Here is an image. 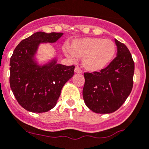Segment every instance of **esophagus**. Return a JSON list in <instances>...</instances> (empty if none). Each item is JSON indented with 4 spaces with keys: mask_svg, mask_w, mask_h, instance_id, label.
Masks as SVG:
<instances>
[{
    "mask_svg": "<svg viewBox=\"0 0 149 149\" xmlns=\"http://www.w3.org/2000/svg\"><path fill=\"white\" fill-rule=\"evenodd\" d=\"M74 72L77 74H81L82 71H81V69H80V67H79V66H76L75 69H74Z\"/></svg>",
    "mask_w": 149,
    "mask_h": 149,
    "instance_id": "esophagus-1",
    "label": "esophagus"
}]
</instances>
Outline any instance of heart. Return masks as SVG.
<instances>
[{
  "label": "heart",
  "mask_w": 149,
  "mask_h": 149,
  "mask_svg": "<svg viewBox=\"0 0 149 149\" xmlns=\"http://www.w3.org/2000/svg\"><path fill=\"white\" fill-rule=\"evenodd\" d=\"M65 52L71 59L83 58V66L87 72H99L113 61L116 45L109 39L84 38L72 40Z\"/></svg>",
  "instance_id": "heart-1"
}]
</instances>
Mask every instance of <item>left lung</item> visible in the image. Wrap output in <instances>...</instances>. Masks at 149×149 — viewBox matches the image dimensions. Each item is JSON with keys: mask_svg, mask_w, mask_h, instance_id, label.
<instances>
[{"mask_svg": "<svg viewBox=\"0 0 149 149\" xmlns=\"http://www.w3.org/2000/svg\"><path fill=\"white\" fill-rule=\"evenodd\" d=\"M117 57L100 72L84 73L83 97L87 107L97 114L117 111L127 99L133 87L134 63L125 44L114 40Z\"/></svg>", "mask_w": 149, "mask_h": 149, "instance_id": "1", "label": "left lung"}]
</instances>
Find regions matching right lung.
<instances>
[{
	"label": "right lung",
	"mask_w": 149,
	"mask_h": 149,
	"mask_svg": "<svg viewBox=\"0 0 149 149\" xmlns=\"http://www.w3.org/2000/svg\"><path fill=\"white\" fill-rule=\"evenodd\" d=\"M62 32H38L21 40L9 63V84L22 107L31 112L42 113L55 106L65 84L74 75V65L58 63L57 57L39 63L36 56L40 44L54 43Z\"/></svg>",
	"instance_id": "right-lung-1"
}]
</instances>
